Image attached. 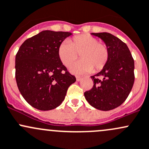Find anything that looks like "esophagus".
<instances>
[{"instance_id":"34e87169","label":"esophagus","mask_w":149,"mask_h":149,"mask_svg":"<svg viewBox=\"0 0 149 149\" xmlns=\"http://www.w3.org/2000/svg\"><path fill=\"white\" fill-rule=\"evenodd\" d=\"M76 79H77V81H78V82H79V81L81 80V77L80 76H77L76 77Z\"/></svg>"}]
</instances>
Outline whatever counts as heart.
I'll use <instances>...</instances> for the list:
<instances>
[{
    "instance_id": "heart-1",
    "label": "heart",
    "mask_w": 149,
    "mask_h": 149,
    "mask_svg": "<svg viewBox=\"0 0 149 149\" xmlns=\"http://www.w3.org/2000/svg\"><path fill=\"white\" fill-rule=\"evenodd\" d=\"M81 60L73 64L70 70L75 74L90 72L102 70L108 62L109 49L107 44L97 41V38L87 33L77 35L61 43L58 48L59 60L69 67L79 56Z\"/></svg>"
}]
</instances>
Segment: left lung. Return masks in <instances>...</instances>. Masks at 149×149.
<instances>
[{"instance_id": "1", "label": "left lung", "mask_w": 149, "mask_h": 149, "mask_svg": "<svg viewBox=\"0 0 149 149\" xmlns=\"http://www.w3.org/2000/svg\"><path fill=\"white\" fill-rule=\"evenodd\" d=\"M92 34L107 44L109 59L100 72L91 76L94 85L84 95L92 106L107 111L120 106L131 93L135 79L134 59L126 44L116 36L106 32Z\"/></svg>"}]
</instances>
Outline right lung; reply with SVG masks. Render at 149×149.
I'll use <instances>...</instances> for the list:
<instances>
[{"label":"right lung","instance_id":"right-lung-1","mask_svg":"<svg viewBox=\"0 0 149 149\" xmlns=\"http://www.w3.org/2000/svg\"><path fill=\"white\" fill-rule=\"evenodd\" d=\"M72 33L43 31L26 39L16 55V83L20 93L34 108L49 110L64 100L76 81L59 60L58 48Z\"/></svg>","mask_w":149,"mask_h":149}]
</instances>
